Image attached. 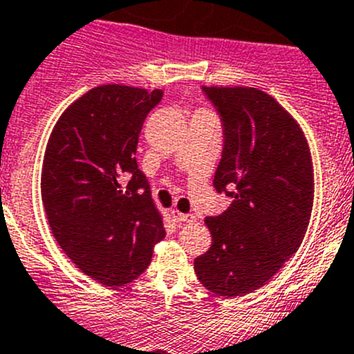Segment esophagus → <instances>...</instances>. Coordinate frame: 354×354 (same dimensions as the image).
Returning a JSON list of instances; mask_svg holds the SVG:
<instances>
[{"mask_svg": "<svg viewBox=\"0 0 354 354\" xmlns=\"http://www.w3.org/2000/svg\"><path fill=\"white\" fill-rule=\"evenodd\" d=\"M171 216H173V219L176 223H194L195 221L194 214H188V212H180V211H176V209L171 212Z\"/></svg>", "mask_w": 354, "mask_h": 354, "instance_id": "esophagus-1", "label": "esophagus"}]
</instances>
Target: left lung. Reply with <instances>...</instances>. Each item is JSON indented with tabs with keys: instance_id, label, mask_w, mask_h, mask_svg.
<instances>
[{
	"instance_id": "1",
	"label": "left lung",
	"mask_w": 354,
	"mask_h": 354,
	"mask_svg": "<svg viewBox=\"0 0 354 354\" xmlns=\"http://www.w3.org/2000/svg\"><path fill=\"white\" fill-rule=\"evenodd\" d=\"M223 128L218 194L233 198L205 218L212 245L195 257L205 289L236 297L264 286L299 249L313 209L306 138L279 102L256 88L202 86Z\"/></svg>"
}]
</instances>
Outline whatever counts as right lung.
Wrapping results in <instances>:
<instances>
[{"instance_id":"right-lung-1","label":"right lung","mask_w":354,"mask_h":354,"mask_svg":"<svg viewBox=\"0 0 354 354\" xmlns=\"http://www.w3.org/2000/svg\"><path fill=\"white\" fill-rule=\"evenodd\" d=\"M160 100V90L98 86L62 114L48 140L41 197L50 228L75 266L104 286L138 279L166 235L135 157Z\"/></svg>"}]
</instances>
